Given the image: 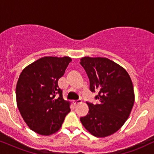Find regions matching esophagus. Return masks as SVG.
Returning a JSON list of instances; mask_svg holds the SVG:
<instances>
[{"mask_svg": "<svg viewBox=\"0 0 154 154\" xmlns=\"http://www.w3.org/2000/svg\"><path fill=\"white\" fill-rule=\"evenodd\" d=\"M82 103V101H81L80 100H74L73 101V103H74V105H78V104H79V103Z\"/></svg>", "mask_w": 154, "mask_h": 154, "instance_id": "obj_1", "label": "esophagus"}]
</instances>
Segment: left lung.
Segmentation results:
<instances>
[{
	"mask_svg": "<svg viewBox=\"0 0 154 154\" xmlns=\"http://www.w3.org/2000/svg\"><path fill=\"white\" fill-rule=\"evenodd\" d=\"M90 89L98 92V103H87L88 114L80 118L84 128L97 137L115 133L128 119L135 102L132 79L120 65L103 57L81 58Z\"/></svg>",
	"mask_w": 154,
	"mask_h": 154,
	"instance_id": "left-lung-1",
	"label": "left lung"
}]
</instances>
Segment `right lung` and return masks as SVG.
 Here are the masks:
<instances>
[{
    "mask_svg": "<svg viewBox=\"0 0 154 154\" xmlns=\"http://www.w3.org/2000/svg\"><path fill=\"white\" fill-rule=\"evenodd\" d=\"M72 59L45 56L26 66L16 88L17 104L27 126L41 135L59 131L70 102L63 98L58 80L64 75Z\"/></svg>",
    "mask_w": 154,
    "mask_h": 154,
    "instance_id": "right-lung-1",
    "label": "right lung"
}]
</instances>
